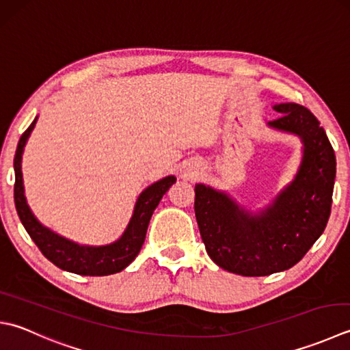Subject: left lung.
Here are the masks:
<instances>
[{"instance_id": "obj_1", "label": "left lung", "mask_w": 350, "mask_h": 350, "mask_svg": "<svg viewBox=\"0 0 350 350\" xmlns=\"http://www.w3.org/2000/svg\"><path fill=\"white\" fill-rule=\"evenodd\" d=\"M282 113L269 122L297 133L305 144L296 179L261 215H250L221 193L196 185L194 211L208 255L241 276H269L302 259L329 220L335 153L314 113L297 103L276 105Z\"/></svg>"}]
</instances>
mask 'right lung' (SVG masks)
I'll return each mask as SVG.
<instances>
[{
    "label": "right lung",
    "mask_w": 350,
    "mask_h": 350,
    "mask_svg": "<svg viewBox=\"0 0 350 350\" xmlns=\"http://www.w3.org/2000/svg\"><path fill=\"white\" fill-rule=\"evenodd\" d=\"M34 124H36V120L21 136L15 159H13V167H15V206L27 234L30 235L34 244L38 245V249L42 252V255L48 261H51L54 265L65 271H71L81 276H107L124 270L138 256L144 239H146L153 211L176 179L173 176H168L144 191L138 202H136L133 217L127 226L124 235L116 243L103 245V247H85V245L71 243L44 228L33 217L31 211L27 206L23 187V173H21V157H23L24 146Z\"/></svg>",
    "instance_id": "add662e5"
}]
</instances>
